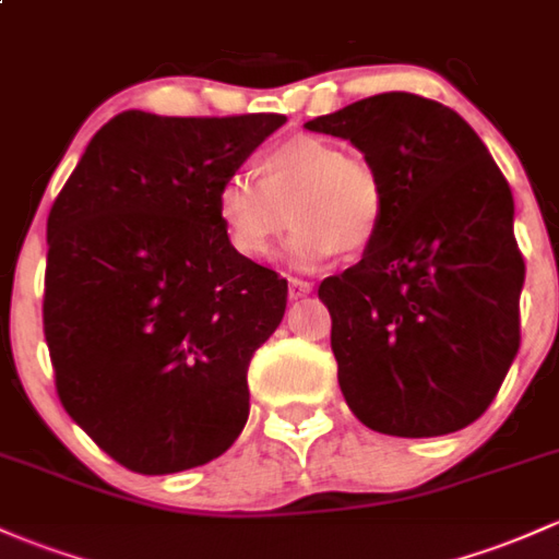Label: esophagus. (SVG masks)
<instances>
[{
  "mask_svg": "<svg viewBox=\"0 0 559 559\" xmlns=\"http://www.w3.org/2000/svg\"><path fill=\"white\" fill-rule=\"evenodd\" d=\"M309 293H311V282L298 280V277H293L290 282H287V296H290L293 301H296V298L309 296Z\"/></svg>",
  "mask_w": 559,
  "mask_h": 559,
  "instance_id": "1",
  "label": "esophagus"
}]
</instances>
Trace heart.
Here are the masks:
<instances>
[{
  "label": "heart",
  "instance_id": "b5f03b06",
  "mask_svg": "<svg viewBox=\"0 0 559 559\" xmlns=\"http://www.w3.org/2000/svg\"><path fill=\"white\" fill-rule=\"evenodd\" d=\"M261 181L231 173L215 189V213L234 250L250 261L272 253L290 216L287 258L314 269L335 253H362L386 221V183L376 165L328 138L296 135L258 162Z\"/></svg>",
  "mask_w": 559,
  "mask_h": 559
}]
</instances>
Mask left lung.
<instances>
[{
    "instance_id": "8db88e82",
    "label": "left lung",
    "mask_w": 559,
    "mask_h": 559,
    "mask_svg": "<svg viewBox=\"0 0 559 559\" xmlns=\"http://www.w3.org/2000/svg\"><path fill=\"white\" fill-rule=\"evenodd\" d=\"M352 141L386 183L362 261L320 285L346 405L368 429L440 437L477 421L520 349L514 200L448 106L381 93L306 122Z\"/></svg>"
}]
</instances>
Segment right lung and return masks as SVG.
<instances>
[{
    "label": "right lung",
    "instance_id": "right-lung-1",
    "mask_svg": "<svg viewBox=\"0 0 559 559\" xmlns=\"http://www.w3.org/2000/svg\"><path fill=\"white\" fill-rule=\"evenodd\" d=\"M282 114L122 111L47 218L45 341L61 405L138 474L202 466L248 424V368L287 282L226 239L215 189Z\"/></svg>",
    "mask_w": 559,
    "mask_h": 559
}]
</instances>
